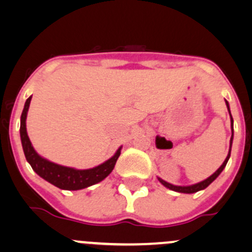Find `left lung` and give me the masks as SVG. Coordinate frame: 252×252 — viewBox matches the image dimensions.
<instances>
[{
  "mask_svg": "<svg viewBox=\"0 0 252 252\" xmlns=\"http://www.w3.org/2000/svg\"><path fill=\"white\" fill-rule=\"evenodd\" d=\"M225 103H227L228 111H229V106H228L227 101H225ZM229 113H230V111H229ZM230 122H232V130H233V118H232V114H230ZM232 141H233V135H232V138H230V149H229V154H228L227 158L224 159V162H223L222 166H220V168H218L217 171L215 172V173L211 175L210 178H207V179H205L204 182H200V183H197V184H195V185H190V187H177V185L169 184V183L164 182V180L159 179V178H158V180L162 183V184L164 185V187L168 188V189L174 190V191H178V192H185V194H192V192H197V191H200V190L205 189V188H207L208 185H210L211 183H212L213 180H215L216 178H217L218 175L220 174V172H222L223 169H224L225 164H227L228 159H229V157H230V150H232Z\"/></svg>",
  "mask_w": 252,
  "mask_h": 252,
  "instance_id": "left-lung-1",
  "label": "left lung"
}]
</instances>
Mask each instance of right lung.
Listing matches in <instances>:
<instances>
[{
  "mask_svg": "<svg viewBox=\"0 0 252 252\" xmlns=\"http://www.w3.org/2000/svg\"><path fill=\"white\" fill-rule=\"evenodd\" d=\"M30 100H32V96L25 102L24 110H23L22 117H20V139H22L25 158L30 163L32 168L40 177L44 178L45 180H47L48 183L53 184L55 187L60 188V189L80 190L101 182L113 171L114 164H116L117 159L121 155V149H118L116 155L108 161H106L105 163L100 164L95 168L83 169V171L60 166V164L53 163V162L47 161V159L39 156L34 150V147L32 146V142H30L29 136L27 134V126H25V119H27V113L28 110H29Z\"/></svg>",
  "mask_w": 252,
  "mask_h": 252,
  "instance_id": "add662e5",
  "label": "right lung"
}]
</instances>
